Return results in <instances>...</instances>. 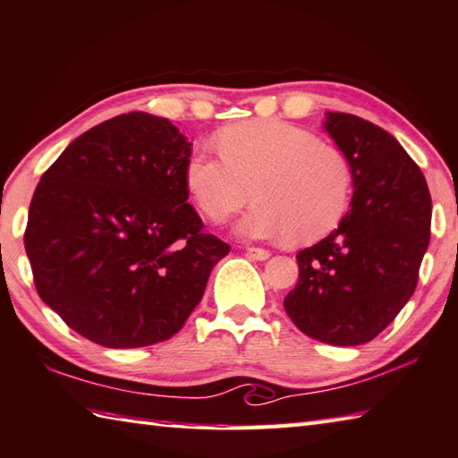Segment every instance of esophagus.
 <instances>
[{"label":"esophagus","mask_w":458,"mask_h":458,"mask_svg":"<svg viewBox=\"0 0 458 458\" xmlns=\"http://www.w3.org/2000/svg\"><path fill=\"white\" fill-rule=\"evenodd\" d=\"M246 254L254 258V260H268L270 258V252L264 250V248H248Z\"/></svg>","instance_id":"34e87169"}]
</instances>
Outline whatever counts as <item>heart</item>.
<instances>
[{
	"mask_svg": "<svg viewBox=\"0 0 458 458\" xmlns=\"http://www.w3.org/2000/svg\"><path fill=\"white\" fill-rule=\"evenodd\" d=\"M216 157L196 152L186 186L206 218L222 222L250 200L234 224L246 240L310 244L338 226L352 194V172L336 148L280 120H252L222 130Z\"/></svg>",
	"mask_w": 458,
	"mask_h": 458,
	"instance_id": "heart-1",
	"label": "heart"
}]
</instances>
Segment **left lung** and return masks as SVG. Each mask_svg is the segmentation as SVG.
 <instances>
[{
	"label": "left lung",
	"instance_id": "1",
	"mask_svg": "<svg viewBox=\"0 0 458 458\" xmlns=\"http://www.w3.org/2000/svg\"><path fill=\"white\" fill-rule=\"evenodd\" d=\"M324 130L351 164V210L296 254L284 309L306 336L359 346L380 335L417 288L430 240L427 180L396 140L352 114L327 112Z\"/></svg>",
	"mask_w": 458,
	"mask_h": 458
}]
</instances>
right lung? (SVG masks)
I'll list each match as a JSON object with an SVG mask.
<instances>
[{"mask_svg": "<svg viewBox=\"0 0 458 458\" xmlns=\"http://www.w3.org/2000/svg\"><path fill=\"white\" fill-rule=\"evenodd\" d=\"M192 142L130 112L64 149L33 192L23 242L41 301L107 348L170 338L230 252L188 204Z\"/></svg>", "mask_w": 458, "mask_h": 458, "instance_id": "obj_1", "label": "right lung"}]
</instances>
